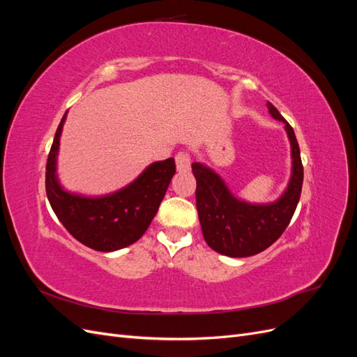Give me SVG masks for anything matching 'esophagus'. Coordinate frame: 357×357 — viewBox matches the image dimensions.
Returning a JSON list of instances; mask_svg holds the SVG:
<instances>
[{"label": "esophagus", "instance_id": "34e87169", "mask_svg": "<svg viewBox=\"0 0 357 357\" xmlns=\"http://www.w3.org/2000/svg\"><path fill=\"white\" fill-rule=\"evenodd\" d=\"M176 167L178 172H186L190 169V158L188 153L180 152L176 155Z\"/></svg>", "mask_w": 357, "mask_h": 357}]
</instances>
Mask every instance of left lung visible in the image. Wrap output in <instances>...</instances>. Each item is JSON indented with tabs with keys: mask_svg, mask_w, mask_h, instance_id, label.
<instances>
[{
	"mask_svg": "<svg viewBox=\"0 0 357 357\" xmlns=\"http://www.w3.org/2000/svg\"><path fill=\"white\" fill-rule=\"evenodd\" d=\"M268 112L282 122L290 144V177L283 193L271 202H248L235 197L219 172L193 162L197 208L202 235L214 252L229 257H248L264 252L284 232L299 202L304 168L294 129L271 102Z\"/></svg>",
	"mask_w": 357,
	"mask_h": 357,
	"instance_id": "8db88e82",
	"label": "left lung"
}]
</instances>
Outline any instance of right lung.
Listing matches in <instances>:
<instances>
[{
  "label": "right lung",
  "instance_id": "add662e5",
  "mask_svg": "<svg viewBox=\"0 0 357 357\" xmlns=\"http://www.w3.org/2000/svg\"><path fill=\"white\" fill-rule=\"evenodd\" d=\"M68 112L56 129L46 165L47 199L59 222L75 240L96 252L121 250L142 238L164 199L174 158L147 165L126 186L104 195H84L62 186L58 174L61 135Z\"/></svg>",
  "mask_w": 357,
  "mask_h": 357
}]
</instances>
